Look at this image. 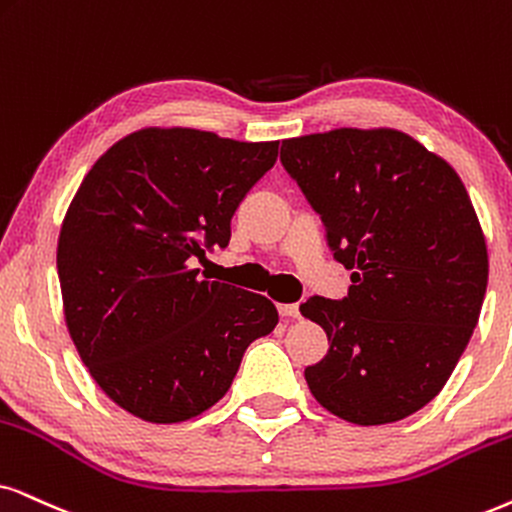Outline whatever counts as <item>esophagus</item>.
<instances>
[{"label":"esophagus","instance_id":"obj_1","mask_svg":"<svg viewBox=\"0 0 512 512\" xmlns=\"http://www.w3.org/2000/svg\"><path fill=\"white\" fill-rule=\"evenodd\" d=\"M278 312L281 316H286V319H300V307L297 304H278Z\"/></svg>","mask_w":512,"mask_h":512}]
</instances>
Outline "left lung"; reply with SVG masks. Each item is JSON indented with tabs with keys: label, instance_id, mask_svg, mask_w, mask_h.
I'll list each match as a JSON object with an SVG mask.
<instances>
[{
	"label": "left lung",
	"instance_id": "8db88e82",
	"mask_svg": "<svg viewBox=\"0 0 512 512\" xmlns=\"http://www.w3.org/2000/svg\"><path fill=\"white\" fill-rule=\"evenodd\" d=\"M281 163L352 269L342 300L300 304L331 345L304 368L309 390L349 423L411 416L449 380L487 293V243L461 177L397 129L286 139Z\"/></svg>",
	"mask_w": 512,
	"mask_h": 512
}]
</instances>
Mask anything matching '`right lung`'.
Wrapping results in <instances>:
<instances>
[{
  "mask_svg": "<svg viewBox=\"0 0 512 512\" xmlns=\"http://www.w3.org/2000/svg\"><path fill=\"white\" fill-rule=\"evenodd\" d=\"M276 155L278 141L151 127L108 148L77 189L56 252L63 312L84 366L132 416L208 411L250 342L276 328L267 297L191 269L229 245L231 217Z\"/></svg>",
  "mask_w": 512,
  "mask_h": 512,
  "instance_id": "add662e5",
  "label": "right lung"
}]
</instances>
